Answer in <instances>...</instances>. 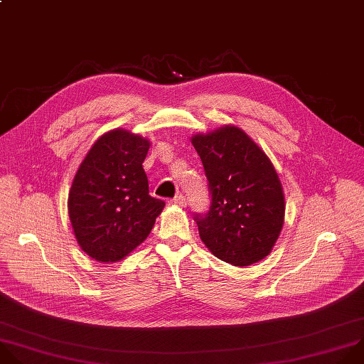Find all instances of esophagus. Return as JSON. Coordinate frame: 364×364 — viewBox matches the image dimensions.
<instances>
[{
	"label": "esophagus",
	"instance_id": "1",
	"mask_svg": "<svg viewBox=\"0 0 364 364\" xmlns=\"http://www.w3.org/2000/svg\"><path fill=\"white\" fill-rule=\"evenodd\" d=\"M169 203L178 205V206H186V198L182 196V195H178V196H175Z\"/></svg>",
	"mask_w": 364,
	"mask_h": 364
}]
</instances>
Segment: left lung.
<instances>
[{
    "instance_id": "obj_1",
    "label": "left lung",
    "mask_w": 364,
    "mask_h": 364,
    "mask_svg": "<svg viewBox=\"0 0 364 364\" xmlns=\"http://www.w3.org/2000/svg\"><path fill=\"white\" fill-rule=\"evenodd\" d=\"M209 182L210 206L196 213L199 237L235 267L264 259L284 225L285 200L269 158L240 127L225 124L191 137Z\"/></svg>"
}]
</instances>
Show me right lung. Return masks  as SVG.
I'll list each match as a JSON object with an SVG mask.
<instances>
[{
	"mask_svg": "<svg viewBox=\"0 0 364 364\" xmlns=\"http://www.w3.org/2000/svg\"><path fill=\"white\" fill-rule=\"evenodd\" d=\"M151 141L124 129L102 134L68 192V216L80 248L99 262H117L151 234L165 202L149 195L141 166Z\"/></svg>",
	"mask_w": 364,
	"mask_h": 364,
	"instance_id": "add662e5",
	"label": "right lung"
}]
</instances>
